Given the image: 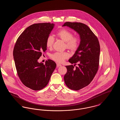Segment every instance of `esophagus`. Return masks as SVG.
Returning <instances> with one entry per match:
<instances>
[{
	"instance_id": "1",
	"label": "esophagus",
	"mask_w": 120,
	"mask_h": 120,
	"mask_svg": "<svg viewBox=\"0 0 120 120\" xmlns=\"http://www.w3.org/2000/svg\"><path fill=\"white\" fill-rule=\"evenodd\" d=\"M57 67H61L62 66V65L61 64H60V63H57Z\"/></svg>"
}]
</instances>
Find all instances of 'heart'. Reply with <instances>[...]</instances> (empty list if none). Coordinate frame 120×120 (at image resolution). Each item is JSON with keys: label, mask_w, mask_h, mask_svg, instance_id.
Instances as JSON below:
<instances>
[{"label": "heart", "mask_w": 120, "mask_h": 120, "mask_svg": "<svg viewBox=\"0 0 120 120\" xmlns=\"http://www.w3.org/2000/svg\"><path fill=\"white\" fill-rule=\"evenodd\" d=\"M57 36L66 42V47L71 50H75L79 46L80 39L78 36H73V33L65 29L59 30L57 34ZM54 39L53 36L49 35L46 41V45L48 48H51L54 42ZM69 56L68 52H56L51 55L52 59L58 63H62Z\"/></svg>", "instance_id": "b5f03b06"}]
</instances>
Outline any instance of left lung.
<instances>
[{
	"label": "left lung",
	"mask_w": 120,
	"mask_h": 120,
	"mask_svg": "<svg viewBox=\"0 0 120 120\" xmlns=\"http://www.w3.org/2000/svg\"><path fill=\"white\" fill-rule=\"evenodd\" d=\"M73 29L80 35V45L73 56L69 59L72 65L66 66L65 83L69 89L78 90L88 86L93 80L99 66L100 45L96 35L86 24L66 22L63 26ZM76 64L78 66L75 68Z\"/></svg>",
	"instance_id": "left-lung-1"
}]
</instances>
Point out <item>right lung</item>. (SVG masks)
I'll return each instance as SVG.
<instances>
[{
	"instance_id": "add662e5",
	"label": "right lung",
	"mask_w": 120,
	"mask_h": 120,
	"mask_svg": "<svg viewBox=\"0 0 120 120\" xmlns=\"http://www.w3.org/2000/svg\"><path fill=\"white\" fill-rule=\"evenodd\" d=\"M54 24H34L26 29L18 38L13 56L17 75L23 84L34 90H42L47 86L56 64L49 59L45 64L38 60L41 52L47 49L46 41Z\"/></svg>"
}]
</instances>
